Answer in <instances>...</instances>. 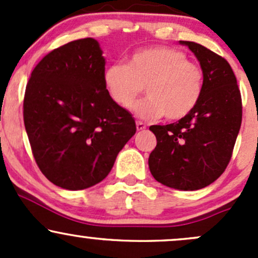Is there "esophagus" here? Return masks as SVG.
Here are the masks:
<instances>
[{"label":"esophagus","mask_w":258,"mask_h":258,"mask_svg":"<svg viewBox=\"0 0 258 258\" xmlns=\"http://www.w3.org/2000/svg\"><path fill=\"white\" fill-rule=\"evenodd\" d=\"M136 127H137V131H145L146 130V124L141 121L136 122Z\"/></svg>","instance_id":"obj_1"}]
</instances>
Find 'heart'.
Listing matches in <instances>:
<instances>
[{
	"label": "heart",
	"instance_id": "obj_1",
	"mask_svg": "<svg viewBox=\"0 0 258 258\" xmlns=\"http://www.w3.org/2000/svg\"><path fill=\"white\" fill-rule=\"evenodd\" d=\"M103 83L113 102L123 108L131 107L145 87L147 97L134 106L136 114L177 121L199 105L205 74L179 49L153 46L134 52L127 64H110L103 72Z\"/></svg>",
	"mask_w": 258,
	"mask_h": 258
}]
</instances>
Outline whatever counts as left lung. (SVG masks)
<instances>
[{
    "mask_svg": "<svg viewBox=\"0 0 258 258\" xmlns=\"http://www.w3.org/2000/svg\"><path fill=\"white\" fill-rule=\"evenodd\" d=\"M199 58L205 88L199 105L175 123L153 124L157 145L148 158L156 181L183 191L204 188L230 163L242 122V98L230 63L200 43L181 41Z\"/></svg>",
    "mask_w": 258,
    "mask_h": 258,
    "instance_id": "left-lung-1",
    "label": "left lung"
}]
</instances>
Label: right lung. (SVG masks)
Masks as SVG:
<instances>
[{"label":"right lung","instance_id":"obj_1","mask_svg":"<svg viewBox=\"0 0 258 258\" xmlns=\"http://www.w3.org/2000/svg\"><path fill=\"white\" fill-rule=\"evenodd\" d=\"M105 63L97 41L81 38L46 54L26 86L23 121L32 155L62 188L102 181L136 134L132 114L106 90Z\"/></svg>","mask_w":258,"mask_h":258}]
</instances>
